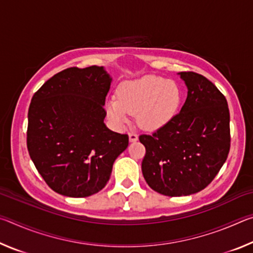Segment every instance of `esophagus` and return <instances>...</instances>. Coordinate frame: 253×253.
I'll return each instance as SVG.
<instances>
[{"mask_svg":"<svg viewBox=\"0 0 253 253\" xmlns=\"http://www.w3.org/2000/svg\"><path fill=\"white\" fill-rule=\"evenodd\" d=\"M129 140L130 142H136V140H138V135H137L134 131L129 132Z\"/></svg>","mask_w":253,"mask_h":253,"instance_id":"1","label":"esophagus"}]
</instances>
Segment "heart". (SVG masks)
I'll use <instances>...</instances> for the list:
<instances>
[{"mask_svg":"<svg viewBox=\"0 0 253 253\" xmlns=\"http://www.w3.org/2000/svg\"><path fill=\"white\" fill-rule=\"evenodd\" d=\"M181 102V90L176 83L158 76L124 81L117 98L106 101L109 117L117 125L128 123L129 115H137V122L144 129L153 130L169 123Z\"/></svg>","mask_w":253,"mask_h":253,"instance_id":"1","label":"heart"}]
</instances>
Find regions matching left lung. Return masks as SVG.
Instances as JSON below:
<instances>
[{"label":"left lung","mask_w":253,"mask_h":253,"mask_svg":"<svg viewBox=\"0 0 253 253\" xmlns=\"http://www.w3.org/2000/svg\"><path fill=\"white\" fill-rule=\"evenodd\" d=\"M187 97L181 111L152 135H140L146 148L142 170L154 191L185 196L204 190L228 158L230 113L223 93L204 76L178 74Z\"/></svg>","instance_id":"obj_1"}]
</instances>
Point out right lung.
Instances as JSON below:
<instances>
[{"label":"right lung","mask_w":253,"mask_h":253,"mask_svg":"<svg viewBox=\"0 0 253 253\" xmlns=\"http://www.w3.org/2000/svg\"><path fill=\"white\" fill-rule=\"evenodd\" d=\"M111 84L102 67H71L45 81L29 107L27 146L42 178L57 193L85 198L109 181L128 135L106 127Z\"/></svg>","instance_id":"1"}]
</instances>
